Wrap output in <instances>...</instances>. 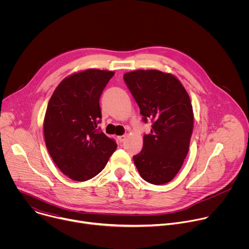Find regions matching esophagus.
<instances>
[{
  "mask_svg": "<svg viewBox=\"0 0 249 249\" xmlns=\"http://www.w3.org/2000/svg\"><path fill=\"white\" fill-rule=\"evenodd\" d=\"M125 139H126V136H125V135H123V136H118V140H119L120 143H123V142L125 141Z\"/></svg>",
  "mask_w": 249,
  "mask_h": 249,
  "instance_id": "esophagus-1",
  "label": "esophagus"
}]
</instances>
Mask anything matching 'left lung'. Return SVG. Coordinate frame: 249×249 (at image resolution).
I'll return each instance as SVG.
<instances>
[{"mask_svg": "<svg viewBox=\"0 0 249 249\" xmlns=\"http://www.w3.org/2000/svg\"><path fill=\"white\" fill-rule=\"evenodd\" d=\"M124 81L145 122L153 121L144 135L143 149L133 157L142 178L160 185L171 181L189 150L194 115L190 97L175 76L159 70H136Z\"/></svg>", "mask_w": 249, "mask_h": 249, "instance_id": "8db88e82", "label": "left lung"}]
</instances>
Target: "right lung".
<instances>
[{
	"label": "right lung",
	"mask_w": 249,
	"mask_h": 249,
	"mask_svg": "<svg viewBox=\"0 0 249 249\" xmlns=\"http://www.w3.org/2000/svg\"><path fill=\"white\" fill-rule=\"evenodd\" d=\"M112 71L88 69L66 77L54 90L45 112L47 150L58 168L75 181L97 175L117 148L101 132L99 98Z\"/></svg>",
	"instance_id": "add662e5"
}]
</instances>
